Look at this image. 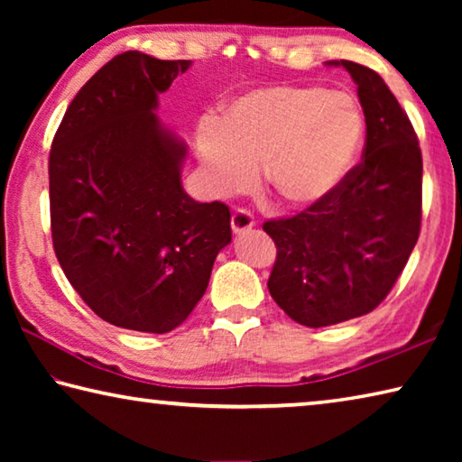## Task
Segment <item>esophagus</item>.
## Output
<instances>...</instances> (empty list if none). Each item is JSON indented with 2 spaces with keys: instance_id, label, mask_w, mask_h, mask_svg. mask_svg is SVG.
<instances>
[{
  "instance_id": "esophagus-1",
  "label": "esophagus",
  "mask_w": 462,
  "mask_h": 462,
  "mask_svg": "<svg viewBox=\"0 0 462 462\" xmlns=\"http://www.w3.org/2000/svg\"><path fill=\"white\" fill-rule=\"evenodd\" d=\"M232 232L234 234H242V232H248L254 228V217L246 209H236V212L232 214Z\"/></svg>"
}]
</instances>
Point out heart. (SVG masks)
<instances>
[{
    "mask_svg": "<svg viewBox=\"0 0 462 462\" xmlns=\"http://www.w3.org/2000/svg\"><path fill=\"white\" fill-rule=\"evenodd\" d=\"M365 124L353 97L322 88L269 85L203 116L195 151L216 198L248 191L264 162L273 198L303 209L338 189L361 151Z\"/></svg>",
    "mask_w": 462,
    "mask_h": 462,
    "instance_id": "1",
    "label": "heart"
}]
</instances>
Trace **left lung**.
I'll list each match as a JSON object with an SVG mask.
<instances>
[{
  "instance_id": "8db88e82",
  "label": "left lung",
  "mask_w": 462,
  "mask_h": 462,
  "mask_svg": "<svg viewBox=\"0 0 462 462\" xmlns=\"http://www.w3.org/2000/svg\"><path fill=\"white\" fill-rule=\"evenodd\" d=\"M356 83L363 159L330 198L263 224L275 240L269 293L297 324L322 328L373 311L408 263L421 222V152L408 114L373 69L330 60Z\"/></svg>"
}]
</instances>
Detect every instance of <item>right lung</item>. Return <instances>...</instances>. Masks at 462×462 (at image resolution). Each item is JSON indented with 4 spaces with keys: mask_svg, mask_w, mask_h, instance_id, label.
<instances>
[{
    "mask_svg": "<svg viewBox=\"0 0 462 462\" xmlns=\"http://www.w3.org/2000/svg\"><path fill=\"white\" fill-rule=\"evenodd\" d=\"M191 60L128 51L77 93L49 159L54 254L106 322L165 334L203 297L230 209L185 193L187 146L154 109Z\"/></svg>",
    "mask_w": 462,
    "mask_h": 462,
    "instance_id": "1",
    "label": "right lung"
}]
</instances>
